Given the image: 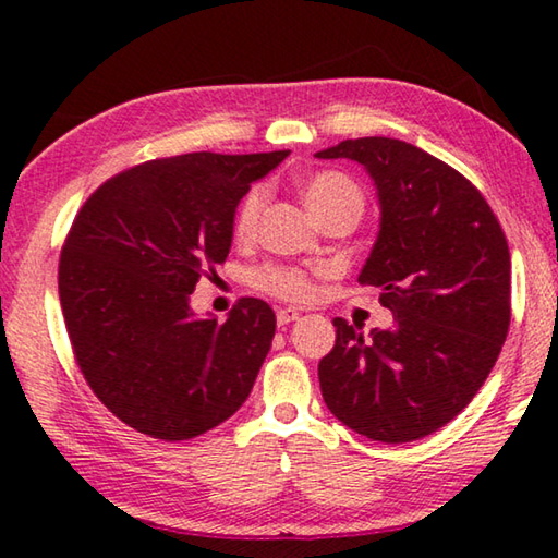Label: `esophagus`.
Instances as JSON below:
<instances>
[{
  "mask_svg": "<svg viewBox=\"0 0 558 558\" xmlns=\"http://www.w3.org/2000/svg\"><path fill=\"white\" fill-rule=\"evenodd\" d=\"M298 317H300L298 307H280V310H278V325H280V327L295 323Z\"/></svg>",
  "mask_w": 558,
  "mask_h": 558,
  "instance_id": "34e87169",
  "label": "esophagus"
}]
</instances>
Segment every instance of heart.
I'll return each mask as SVG.
<instances>
[{"label":"heart","mask_w":558,"mask_h":558,"mask_svg":"<svg viewBox=\"0 0 558 558\" xmlns=\"http://www.w3.org/2000/svg\"><path fill=\"white\" fill-rule=\"evenodd\" d=\"M302 194H305L310 211L315 216L325 214L327 209H332V206L342 204L347 199L362 202V192H359V186L352 182V179H347L339 172H319L315 177H310L305 186H302ZM263 202H266L263 189H251V192L241 199L239 209H235V216H233V233L239 235V239H248V235L256 231ZM253 286L276 298L305 300L310 295V290H313V278H310V272H305L302 268L266 266L253 272Z\"/></svg>","instance_id":"heart-1"}]
</instances>
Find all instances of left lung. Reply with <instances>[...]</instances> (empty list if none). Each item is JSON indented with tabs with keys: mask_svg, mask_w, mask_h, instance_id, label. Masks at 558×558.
<instances>
[{
	"mask_svg": "<svg viewBox=\"0 0 558 558\" xmlns=\"http://www.w3.org/2000/svg\"><path fill=\"white\" fill-rule=\"evenodd\" d=\"M319 159H354L379 194V235L359 282L379 288L391 329L364 337L335 319L319 362L327 409L381 442L450 423L493 372L512 317V263L485 196L456 169L391 137L344 140Z\"/></svg>",
	"mask_w": 558,
	"mask_h": 558,
	"instance_id": "1",
	"label": "left lung"
}]
</instances>
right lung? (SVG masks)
<instances>
[{"label":"right lung","instance_id":"add662e5","mask_svg":"<svg viewBox=\"0 0 558 558\" xmlns=\"http://www.w3.org/2000/svg\"><path fill=\"white\" fill-rule=\"evenodd\" d=\"M288 155L153 159L108 179L75 214L59 260L65 329L93 393L137 433L196 438L248 399L276 313L243 298L219 325L196 317L189 295L229 256L245 192Z\"/></svg>","mask_w":558,"mask_h":558}]
</instances>
